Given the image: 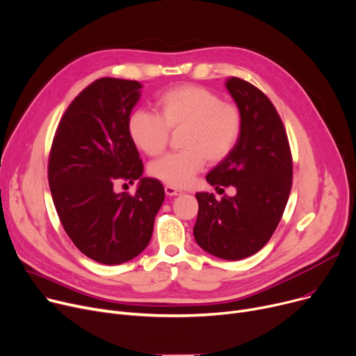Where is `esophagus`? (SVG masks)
<instances>
[{
	"label": "esophagus",
	"mask_w": 356,
	"mask_h": 356,
	"mask_svg": "<svg viewBox=\"0 0 356 356\" xmlns=\"http://www.w3.org/2000/svg\"><path fill=\"white\" fill-rule=\"evenodd\" d=\"M165 194L168 195V197H174V195H179V194H182V191H181V190H178V188H175V186L166 185V186H165Z\"/></svg>",
	"instance_id": "esophagus-1"
}]
</instances>
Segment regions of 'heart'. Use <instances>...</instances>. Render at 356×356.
<instances>
[{
  "instance_id": "heart-1",
  "label": "heart",
  "mask_w": 356,
  "mask_h": 356,
  "mask_svg": "<svg viewBox=\"0 0 356 356\" xmlns=\"http://www.w3.org/2000/svg\"><path fill=\"white\" fill-rule=\"evenodd\" d=\"M161 115L136 109L128 119V132L138 148L149 156L161 155L171 131L185 129L181 152L168 154L149 166V174L171 186H186L207 159L221 162L232 155L243 132V115L233 102L210 89L179 85L158 97Z\"/></svg>"
}]
</instances>
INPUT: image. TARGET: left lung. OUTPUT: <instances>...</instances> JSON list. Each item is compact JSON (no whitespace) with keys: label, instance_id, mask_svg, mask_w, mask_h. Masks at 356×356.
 I'll return each mask as SVG.
<instances>
[{"label":"left lung","instance_id":"8db88e82","mask_svg":"<svg viewBox=\"0 0 356 356\" xmlns=\"http://www.w3.org/2000/svg\"><path fill=\"white\" fill-rule=\"evenodd\" d=\"M243 115V132L232 155L205 178L213 186H236L234 197L198 193L194 237L216 257L253 256L273 236L286 208L293 159L284 124L270 99L240 77L225 80Z\"/></svg>","mask_w":356,"mask_h":356}]
</instances>
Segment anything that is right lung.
Listing matches in <instances>:
<instances>
[{
    "label": "right lung",
    "instance_id": "right-lung-1",
    "mask_svg": "<svg viewBox=\"0 0 356 356\" xmlns=\"http://www.w3.org/2000/svg\"><path fill=\"white\" fill-rule=\"evenodd\" d=\"M140 88L113 77L90 83L61 116L50 148L49 185L60 222L80 252L102 264L143 252L165 198L154 178H141L134 196L114 191L116 183H133L143 172L128 132Z\"/></svg>",
    "mask_w": 356,
    "mask_h": 356
}]
</instances>
